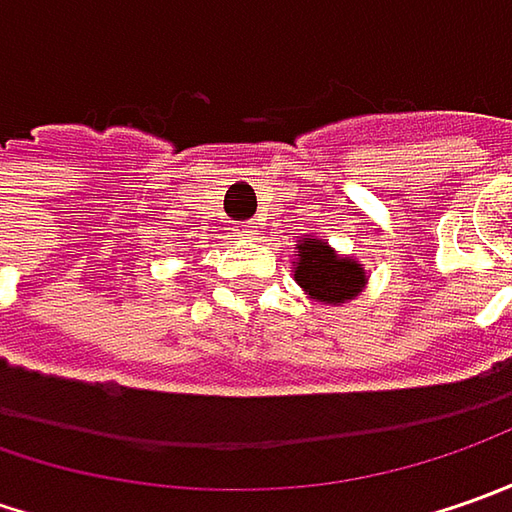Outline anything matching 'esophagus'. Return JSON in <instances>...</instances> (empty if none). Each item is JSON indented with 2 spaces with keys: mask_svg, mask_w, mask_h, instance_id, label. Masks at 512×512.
Segmentation results:
<instances>
[{
  "mask_svg": "<svg viewBox=\"0 0 512 512\" xmlns=\"http://www.w3.org/2000/svg\"><path fill=\"white\" fill-rule=\"evenodd\" d=\"M253 233H256V230H253V222H247V225H242V236H245V239H250Z\"/></svg>",
  "mask_w": 512,
  "mask_h": 512,
  "instance_id": "esophagus-1",
  "label": "esophagus"
}]
</instances>
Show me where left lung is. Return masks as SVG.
<instances>
[{
    "mask_svg": "<svg viewBox=\"0 0 512 512\" xmlns=\"http://www.w3.org/2000/svg\"><path fill=\"white\" fill-rule=\"evenodd\" d=\"M296 282L307 293L327 305H339L344 299H353L364 285L362 267L350 259L336 256L322 239L302 242L296 253Z\"/></svg>",
    "mask_w": 512,
    "mask_h": 512,
    "instance_id": "left-lung-1",
    "label": "left lung"
}]
</instances>
